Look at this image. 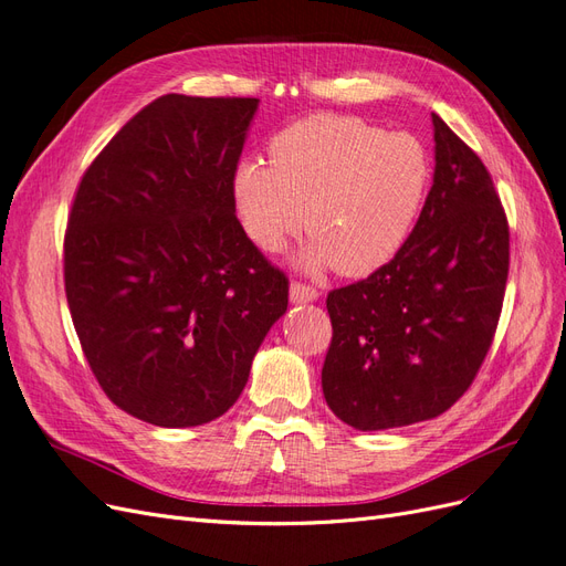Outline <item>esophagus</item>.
<instances>
[{
  "mask_svg": "<svg viewBox=\"0 0 566 566\" xmlns=\"http://www.w3.org/2000/svg\"><path fill=\"white\" fill-rule=\"evenodd\" d=\"M290 300L302 304V302H314L318 300V290L314 285H306L302 281L290 283Z\"/></svg>",
  "mask_w": 566,
  "mask_h": 566,
  "instance_id": "esophagus-1",
  "label": "esophagus"
}]
</instances>
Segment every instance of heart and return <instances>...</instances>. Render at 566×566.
<instances>
[{
  "mask_svg": "<svg viewBox=\"0 0 566 566\" xmlns=\"http://www.w3.org/2000/svg\"><path fill=\"white\" fill-rule=\"evenodd\" d=\"M269 163L235 167L233 202L250 241L279 252L300 235L302 266L370 276L401 252L432 186L418 136L354 115H312L269 142Z\"/></svg>",
  "mask_w": 566,
  "mask_h": 566,
  "instance_id": "heart-1",
  "label": "heart"
}]
</instances>
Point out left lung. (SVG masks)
<instances>
[{"mask_svg":"<svg viewBox=\"0 0 566 566\" xmlns=\"http://www.w3.org/2000/svg\"><path fill=\"white\" fill-rule=\"evenodd\" d=\"M434 184L408 243L368 279L331 290L321 385L356 430L432 420L482 368L503 310L510 229L476 153L432 115Z\"/></svg>","mask_w":566,"mask_h":566,"instance_id":"1","label":"left lung"}]
</instances>
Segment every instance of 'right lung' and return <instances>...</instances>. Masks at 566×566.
Here are the masks:
<instances>
[{
  "mask_svg": "<svg viewBox=\"0 0 566 566\" xmlns=\"http://www.w3.org/2000/svg\"><path fill=\"white\" fill-rule=\"evenodd\" d=\"M256 104L165 94L113 136L75 191L63 238L75 333L106 397L144 422L224 416L287 310V276L233 202Z\"/></svg>",
  "mask_w": 566,
  "mask_h": 566,
  "instance_id": "add662e5",
  "label": "right lung"
}]
</instances>
